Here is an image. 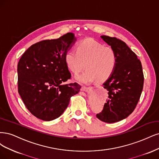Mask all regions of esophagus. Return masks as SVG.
Returning <instances> with one entry per match:
<instances>
[{
	"label": "esophagus",
	"instance_id": "34e87169",
	"mask_svg": "<svg viewBox=\"0 0 159 159\" xmlns=\"http://www.w3.org/2000/svg\"><path fill=\"white\" fill-rule=\"evenodd\" d=\"M92 89V87H86V86H82L81 88V90L82 91H88L89 90H91Z\"/></svg>",
	"mask_w": 159,
	"mask_h": 159
}]
</instances>
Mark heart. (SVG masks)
Masks as SVG:
<instances>
[{"label":"heart","mask_w":159,"mask_h":159,"mask_svg":"<svg viewBox=\"0 0 159 159\" xmlns=\"http://www.w3.org/2000/svg\"><path fill=\"white\" fill-rule=\"evenodd\" d=\"M65 63L74 74L86 70L83 73L75 76L81 84H90L96 79L103 81L113 73L117 63L115 51L110 47H104L93 39H86L76 46V51L70 49L65 55Z\"/></svg>","instance_id":"obj_1"}]
</instances>
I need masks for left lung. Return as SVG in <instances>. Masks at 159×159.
<instances>
[{"label":"left lung","mask_w":159,"mask_h":159,"mask_svg":"<svg viewBox=\"0 0 159 159\" xmlns=\"http://www.w3.org/2000/svg\"><path fill=\"white\" fill-rule=\"evenodd\" d=\"M100 38L115 51L117 63L113 73L103 83L108 98L96 117L111 124L126 118L134 110L142 93L144 76L141 61L125 42L107 35Z\"/></svg>","instance_id":"obj_1"}]
</instances>
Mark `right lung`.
Here are the masks:
<instances>
[{
	"label": "right lung",
	"mask_w": 159,
	"mask_h": 159,
	"mask_svg": "<svg viewBox=\"0 0 159 159\" xmlns=\"http://www.w3.org/2000/svg\"><path fill=\"white\" fill-rule=\"evenodd\" d=\"M76 40L73 33H67L42 41L30 46L19 61L18 93L27 109L40 120L57 118L70 97L79 93V84H65L71 76L65 55Z\"/></svg>",
	"instance_id": "obj_1"
}]
</instances>
